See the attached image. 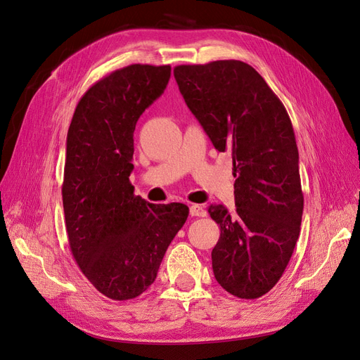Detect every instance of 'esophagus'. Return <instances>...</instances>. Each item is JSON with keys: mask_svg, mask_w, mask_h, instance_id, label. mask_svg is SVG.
I'll return each mask as SVG.
<instances>
[{"mask_svg": "<svg viewBox=\"0 0 360 360\" xmlns=\"http://www.w3.org/2000/svg\"><path fill=\"white\" fill-rule=\"evenodd\" d=\"M190 214L193 217H204L207 214V210L204 209L202 205H198V204H194L190 207Z\"/></svg>", "mask_w": 360, "mask_h": 360, "instance_id": "obj_1", "label": "esophagus"}]
</instances>
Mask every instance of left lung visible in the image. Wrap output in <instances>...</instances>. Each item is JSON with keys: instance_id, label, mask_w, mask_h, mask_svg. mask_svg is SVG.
I'll return each instance as SVG.
<instances>
[{"instance_id": "1", "label": "left lung", "mask_w": 360, "mask_h": 360, "mask_svg": "<svg viewBox=\"0 0 360 360\" xmlns=\"http://www.w3.org/2000/svg\"><path fill=\"white\" fill-rule=\"evenodd\" d=\"M174 75L214 148L232 155L236 209L209 207L220 224L214 277L233 296L257 299L285 273L300 232L304 194L290 118L247 63L178 65Z\"/></svg>"}]
</instances>
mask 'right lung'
I'll return each mask as SVG.
<instances>
[{
	"mask_svg": "<svg viewBox=\"0 0 360 360\" xmlns=\"http://www.w3.org/2000/svg\"><path fill=\"white\" fill-rule=\"evenodd\" d=\"M170 65L132 64L94 83L68 128L63 184L65 229L74 259L113 300L140 296L156 280L163 255L186 221L181 202L134 195V129L162 96Z\"/></svg>",
	"mask_w": 360,
	"mask_h": 360,
	"instance_id": "obj_1",
	"label": "right lung"
}]
</instances>
